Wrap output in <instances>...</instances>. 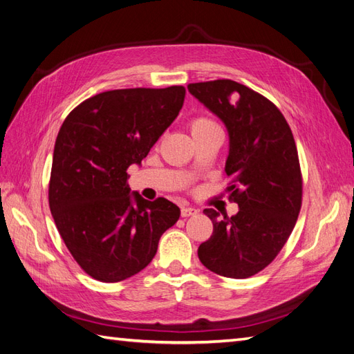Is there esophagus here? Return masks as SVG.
Wrapping results in <instances>:
<instances>
[{
	"instance_id": "34e87169",
	"label": "esophagus",
	"mask_w": 354,
	"mask_h": 354,
	"mask_svg": "<svg viewBox=\"0 0 354 354\" xmlns=\"http://www.w3.org/2000/svg\"><path fill=\"white\" fill-rule=\"evenodd\" d=\"M198 209L195 208H190V207H181V217H192V216H196Z\"/></svg>"
}]
</instances>
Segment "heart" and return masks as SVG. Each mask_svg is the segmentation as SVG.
I'll list each match as a JSON object with an SVG mask.
<instances>
[{"label":"heart","mask_w":354,"mask_h":354,"mask_svg":"<svg viewBox=\"0 0 354 354\" xmlns=\"http://www.w3.org/2000/svg\"><path fill=\"white\" fill-rule=\"evenodd\" d=\"M217 127L218 125L208 116H196L189 122V128H190L192 136L201 134L203 131H208V130H211V128H217Z\"/></svg>","instance_id":"1"}]
</instances>
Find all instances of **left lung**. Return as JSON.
I'll use <instances>...</instances> for the list:
<instances>
[{
  "label": "left lung",
  "instance_id": "1",
  "mask_svg": "<svg viewBox=\"0 0 354 354\" xmlns=\"http://www.w3.org/2000/svg\"><path fill=\"white\" fill-rule=\"evenodd\" d=\"M192 95L224 122L229 133V199L238 214L203 209L211 238L198 257L208 270L245 279L261 272L283 248L303 199V177L291 128L264 95L232 80L189 84Z\"/></svg>",
  "mask_w": 354,
  "mask_h": 354
}]
</instances>
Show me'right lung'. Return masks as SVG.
Instances as JSON below:
<instances>
[{"label":"right lung","instance_id":"add662e5","mask_svg":"<svg viewBox=\"0 0 354 354\" xmlns=\"http://www.w3.org/2000/svg\"><path fill=\"white\" fill-rule=\"evenodd\" d=\"M181 85L95 94L63 121L53 153L48 203L60 236L81 269L100 282H120L152 261L180 208L143 199L128 186L185 102Z\"/></svg>","mask_w":354,"mask_h":354}]
</instances>
